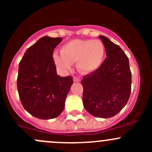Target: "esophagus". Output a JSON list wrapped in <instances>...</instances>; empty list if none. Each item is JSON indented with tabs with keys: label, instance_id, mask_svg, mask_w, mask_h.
Here are the masks:
<instances>
[{
	"label": "esophagus",
	"instance_id": "esophagus-1",
	"mask_svg": "<svg viewBox=\"0 0 152 152\" xmlns=\"http://www.w3.org/2000/svg\"><path fill=\"white\" fill-rule=\"evenodd\" d=\"M73 81H74V82H80L81 79H79V77H76V76H75V77H73Z\"/></svg>",
	"mask_w": 152,
	"mask_h": 152
}]
</instances>
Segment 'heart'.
Masks as SVG:
<instances>
[{
	"instance_id": "heart-1",
	"label": "heart",
	"mask_w": 152,
	"mask_h": 152,
	"mask_svg": "<svg viewBox=\"0 0 152 152\" xmlns=\"http://www.w3.org/2000/svg\"><path fill=\"white\" fill-rule=\"evenodd\" d=\"M104 56L105 48L100 40L74 39L65 43L61 49V53H55L53 59L62 70H69L73 62H77L81 73H90L101 67Z\"/></svg>"
}]
</instances>
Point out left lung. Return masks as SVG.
Masks as SVG:
<instances>
[{
	"label": "left lung",
	"mask_w": 152,
	"mask_h": 152,
	"mask_svg": "<svg viewBox=\"0 0 152 152\" xmlns=\"http://www.w3.org/2000/svg\"><path fill=\"white\" fill-rule=\"evenodd\" d=\"M107 57L98 70L82 80L83 104L93 116L108 118L125 107L131 93L132 73L124 50L104 36H99Z\"/></svg>",
	"instance_id": "obj_1"
}]
</instances>
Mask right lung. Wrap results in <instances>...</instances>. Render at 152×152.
<instances>
[{
  "instance_id": "1",
  "label": "right lung",
  "mask_w": 152,
  "mask_h": 152,
  "mask_svg": "<svg viewBox=\"0 0 152 152\" xmlns=\"http://www.w3.org/2000/svg\"><path fill=\"white\" fill-rule=\"evenodd\" d=\"M62 39L40 38L27 49L19 63L17 87L20 99L24 109L37 118L58 117L73 85L72 76L56 74L53 52Z\"/></svg>"
}]
</instances>
